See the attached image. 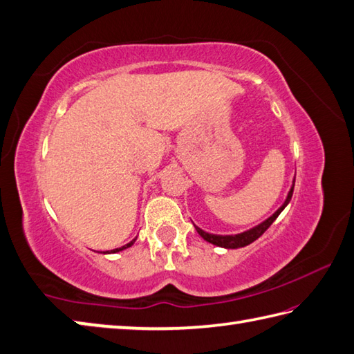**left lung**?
Wrapping results in <instances>:
<instances>
[{"instance_id":"obj_1","label":"left lung","mask_w":354,"mask_h":354,"mask_svg":"<svg viewBox=\"0 0 354 354\" xmlns=\"http://www.w3.org/2000/svg\"><path fill=\"white\" fill-rule=\"evenodd\" d=\"M293 189H295V183L292 185V190L288 192V196L286 199V203L282 204V207H279L278 212H276L273 216H270L264 223L259 224L258 227L252 228V230L244 232V233H239V234H212V233H207L204 230H201L199 227H196L198 233L203 236L207 242H210V244H214L218 247H224V248H239V247H245L248 244H252L253 241L258 239L262 233H264L267 228L273 224V221L279 216V213L286 209L287 204L290 203V199L293 196Z\"/></svg>"}]
</instances>
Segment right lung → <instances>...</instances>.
I'll return each instance as SVG.
<instances>
[{
	"mask_svg": "<svg viewBox=\"0 0 354 354\" xmlns=\"http://www.w3.org/2000/svg\"><path fill=\"white\" fill-rule=\"evenodd\" d=\"M133 242H135V239H133V241H130L127 245H122V247H120V248H115V250H110V252H107V253H116V252H121V250H124V248H129V247L133 245Z\"/></svg>",
	"mask_w": 354,
	"mask_h": 354,
	"instance_id": "obj_1",
	"label": "right lung"
}]
</instances>
